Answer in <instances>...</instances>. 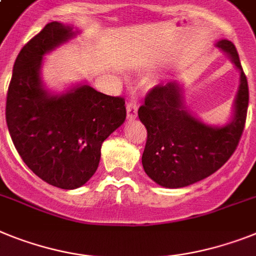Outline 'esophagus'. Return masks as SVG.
Masks as SVG:
<instances>
[{"label": "esophagus", "mask_w": 256, "mask_h": 256, "mask_svg": "<svg viewBox=\"0 0 256 256\" xmlns=\"http://www.w3.org/2000/svg\"><path fill=\"white\" fill-rule=\"evenodd\" d=\"M126 110H128V120H134L138 116V104L134 100H130L128 102V106H126Z\"/></svg>", "instance_id": "obj_1"}]
</instances>
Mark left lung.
<instances>
[{"mask_svg":"<svg viewBox=\"0 0 256 256\" xmlns=\"http://www.w3.org/2000/svg\"><path fill=\"white\" fill-rule=\"evenodd\" d=\"M216 46L240 70L233 117L224 126H211L184 108L177 80L156 86L138 110L147 128L142 164L147 176L162 188H180L202 181L222 166L238 146L248 106V86L237 49L229 40Z\"/></svg>","mask_w":256,"mask_h":256,"instance_id":"1","label":"left lung"}]
</instances>
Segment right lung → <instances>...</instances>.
<instances>
[{"instance_id":"obj_1","label":"right lung","mask_w":256,"mask_h":256,"mask_svg":"<svg viewBox=\"0 0 256 256\" xmlns=\"http://www.w3.org/2000/svg\"><path fill=\"white\" fill-rule=\"evenodd\" d=\"M79 34L50 22L19 52L6 98V124L26 165L46 184L74 190L95 174L102 144L124 122L122 98L80 83L52 94L42 80V57Z\"/></svg>"}]
</instances>
